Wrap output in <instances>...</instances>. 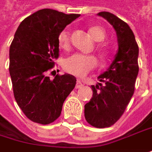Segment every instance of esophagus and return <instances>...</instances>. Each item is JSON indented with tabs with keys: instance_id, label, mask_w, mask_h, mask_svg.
I'll return each mask as SVG.
<instances>
[{
	"instance_id": "esophagus-1",
	"label": "esophagus",
	"mask_w": 152,
	"mask_h": 152,
	"mask_svg": "<svg viewBox=\"0 0 152 152\" xmlns=\"http://www.w3.org/2000/svg\"><path fill=\"white\" fill-rule=\"evenodd\" d=\"M83 86H84V85L81 83V81H80V80H77V83H76V88H77V89H78V88H81Z\"/></svg>"
}]
</instances>
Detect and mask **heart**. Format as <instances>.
<instances>
[{
	"label": "heart",
	"mask_w": 152,
	"mask_h": 152,
	"mask_svg": "<svg viewBox=\"0 0 152 152\" xmlns=\"http://www.w3.org/2000/svg\"><path fill=\"white\" fill-rule=\"evenodd\" d=\"M89 34L96 42H102L106 37V31L102 26H92L89 28ZM59 46L66 50L70 45V31L68 29H64L60 31L57 37ZM98 51L104 55L106 53V48L102 45L97 47ZM97 65V59L94 56H85L80 54H74L64 61V68L66 72L77 76H84L86 73L95 68Z\"/></svg>",
	"instance_id": "heart-1"
}]
</instances>
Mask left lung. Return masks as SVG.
<instances>
[{
	"label": "left lung",
	"instance_id": "1",
	"mask_svg": "<svg viewBox=\"0 0 152 152\" xmlns=\"http://www.w3.org/2000/svg\"><path fill=\"white\" fill-rule=\"evenodd\" d=\"M97 15L114 27L118 50L110 67L97 77L104 85L91 86L93 94L85 105V117L89 124L104 128L121 118L133 96L139 73V46L133 31L123 20L109 12H100Z\"/></svg>",
	"mask_w": 152,
	"mask_h": 152
}]
</instances>
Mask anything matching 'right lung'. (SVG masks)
Masks as SVG:
<instances>
[{"label": "right lung", "mask_w": 152, "mask_h": 152, "mask_svg": "<svg viewBox=\"0 0 152 152\" xmlns=\"http://www.w3.org/2000/svg\"><path fill=\"white\" fill-rule=\"evenodd\" d=\"M80 14L45 8L24 19L9 50V72L19 107L28 119L42 125L61 115L63 102L76 85L65 73L50 80L48 71L59 56L57 37Z\"/></svg>", "instance_id": "right-lung-1"}]
</instances>
